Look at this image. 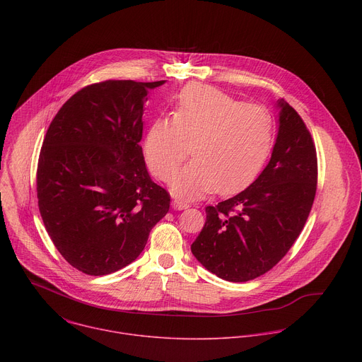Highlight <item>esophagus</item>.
<instances>
[{
	"label": "esophagus",
	"mask_w": 362,
	"mask_h": 362,
	"mask_svg": "<svg viewBox=\"0 0 362 362\" xmlns=\"http://www.w3.org/2000/svg\"><path fill=\"white\" fill-rule=\"evenodd\" d=\"M172 204H173V208L177 209V211H183V209H187V208H189V203H187L186 200L179 199V197H175L173 202H172Z\"/></svg>",
	"instance_id": "1"
}]
</instances>
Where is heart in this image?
<instances>
[{"mask_svg":"<svg viewBox=\"0 0 362 362\" xmlns=\"http://www.w3.org/2000/svg\"><path fill=\"white\" fill-rule=\"evenodd\" d=\"M272 140L274 124L265 109L242 105L211 86L190 84L176 98L175 116L151 123L144 153L153 173L168 182L192 144L195 159L175 177V192L194 197L215 189L226 194L262 169Z\"/></svg>","mask_w":362,"mask_h":362,"instance_id":"obj_1","label":"heart"}]
</instances>
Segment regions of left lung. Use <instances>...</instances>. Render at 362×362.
I'll return each mask as SVG.
<instances>
[{"label": "left lung", "instance_id": "8db88e82", "mask_svg": "<svg viewBox=\"0 0 362 362\" xmlns=\"http://www.w3.org/2000/svg\"><path fill=\"white\" fill-rule=\"evenodd\" d=\"M278 107L269 163L243 192L206 208L204 226L190 246L206 269L229 282L272 269L299 236L315 199L318 162L311 133L284 98Z\"/></svg>", "mask_w": 362, "mask_h": 362}]
</instances>
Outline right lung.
Here are the masks:
<instances>
[{"label":"right lung","instance_id":"right-lung-1","mask_svg":"<svg viewBox=\"0 0 362 362\" xmlns=\"http://www.w3.org/2000/svg\"><path fill=\"white\" fill-rule=\"evenodd\" d=\"M162 81L107 80L71 95L51 122L37 166L44 226L83 274H113L133 261L166 216L169 193L146 169L141 146L147 93Z\"/></svg>","mask_w":362,"mask_h":362}]
</instances>
